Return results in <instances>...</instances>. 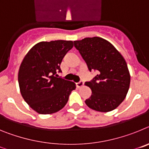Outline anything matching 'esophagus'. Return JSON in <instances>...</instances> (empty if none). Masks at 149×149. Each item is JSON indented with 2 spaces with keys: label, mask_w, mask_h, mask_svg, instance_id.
Returning <instances> with one entry per match:
<instances>
[{
  "label": "esophagus",
  "mask_w": 149,
  "mask_h": 149,
  "mask_svg": "<svg viewBox=\"0 0 149 149\" xmlns=\"http://www.w3.org/2000/svg\"><path fill=\"white\" fill-rule=\"evenodd\" d=\"M76 86H77V87H78V88L83 86H84V81H79V82H77V84H76Z\"/></svg>",
  "instance_id": "1"
}]
</instances>
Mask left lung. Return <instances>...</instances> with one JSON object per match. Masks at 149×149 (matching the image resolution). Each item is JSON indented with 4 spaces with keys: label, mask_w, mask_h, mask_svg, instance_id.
<instances>
[{
    "label": "left lung",
    "mask_w": 149,
    "mask_h": 149,
    "mask_svg": "<svg viewBox=\"0 0 149 149\" xmlns=\"http://www.w3.org/2000/svg\"><path fill=\"white\" fill-rule=\"evenodd\" d=\"M89 72L97 74L85 83L92 95L85 101L89 108L99 112L114 110L125 98L131 77L127 63L111 43L100 37L74 41Z\"/></svg>",
    "instance_id": "obj_1"
}]
</instances>
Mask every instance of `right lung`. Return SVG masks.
<instances>
[{
    "label": "right lung",
    "instance_id": "right-lung-1",
    "mask_svg": "<svg viewBox=\"0 0 149 149\" xmlns=\"http://www.w3.org/2000/svg\"><path fill=\"white\" fill-rule=\"evenodd\" d=\"M72 41L41 42L29 51L18 72L21 94L33 110L40 114L56 113L68 102L75 84L58 77L60 65Z\"/></svg>",
    "mask_w": 149,
    "mask_h": 149
}]
</instances>
